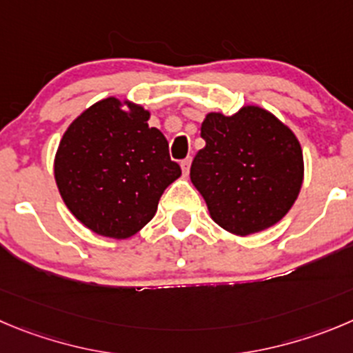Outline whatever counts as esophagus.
Segmentation results:
<instances>
[{
    "label": "esophagus",
    "mask_w": 353,
    "mask_h": 353,
    "mask_svg": "<svg viewBox=\"0 0 353 353\" xmlns=\"http://www.w3.org/2000/svg\"><path fill=\"white\" fill-rule=\"evenodd\" d=\"M190 165H192V158H186V160L181 161V170H183V176L190 174Z\"/></svg>",
    "instance_id": "esophagus-1"
}]
</instances>
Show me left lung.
Returning a JSON list of instances; mask_svg holds the SVG:
<instances>
[{
    "instance_id": "8db88e82",
    "label": "left lung",
    "mask_w": 353,
    "mask_h": 353,
    "mask_svg": "<svg viewBox=\"0 0 353 353\" xmlns=\"http://www.w3.org/2000/svg\"><path fill=\"white\" fill-rule=\"evenodd\" d=\"M190 177L212 221L236 236L276 225L291 210L305 176L294 132L259 106L232 117L207 113Z\"/></svg>"
}]
</instances>
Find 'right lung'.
<instances>
[{"mask_svg": "<svg viewBox=\"0 0 353 353\" xmlns=\"http://www.w3.org/2000/svg\"><path fill=\"white\" fill-rule=\"evenodd\" d=\"M148 120L150 111L141 104L106 97L74 118L59 143V193L72 216L97 235H136L157 214L165 188L181 176L165 136Z\"/></svg>", "mask_w": 353, "mask_h": 353, "instance_id": "right-lung-1", "label": "right lung"}]
</instances>
